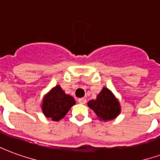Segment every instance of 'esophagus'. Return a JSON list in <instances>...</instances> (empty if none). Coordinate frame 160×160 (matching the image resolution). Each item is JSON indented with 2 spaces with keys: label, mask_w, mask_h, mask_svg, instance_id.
I'll return each instance as SVG.
<instances>
[{
  "label": "esophagus",
  "mask_w": 160,
  "mask_h": 160,
  "mask_svg": "<svg viewBox=\"0 0 160 160\" xmlns=\"http://www.w3.org/2000/svg\"><path fill=\"white\" fill-rule=\"evenodd\" d=\"M78 103H80L81 104H85L87 103V99L85 98H79L78 99Z\"/></svg>",
  "instance_id": "1"
}]
</instances>
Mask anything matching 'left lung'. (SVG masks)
Returning <instances> with one entry per match:
<instances>
[{"label":"left lung","instance_id":"1","mask_svg":"<svg viewBox=\"0 0 160 160\" xmlns=\"http://www.w3.org/2000/svg\"><path fill=\"white\" fill-rule=\"evenodd\" d=\"M88 106L94 111L100 121L107 122L118 118L121 113V105L113 92L107 87H103L96 99H92Z\"/></svg>","mask_w":160,"mask_h":160}]
</instances>
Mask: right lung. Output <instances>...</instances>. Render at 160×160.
I'll return each instance as SVG.
<instances>
[{
  "mask_svg": "<svg viewBox=\"0 0 160 160\" xmlns=\"http://www.w3.org/2000/svg\"><path fill=\"white\" fill-rule=\"evenodd\" d=\"M75 104L74 98L65 93L61 86L56 85L43 96L41 109L46 118L58 122L66 116Z\"/></svg>",
  "mask_w": 160,
  "mask_h": 160,
  "instance_id": "add662e5",
  "label": "right lung"
}]
</instances>
